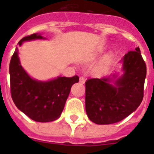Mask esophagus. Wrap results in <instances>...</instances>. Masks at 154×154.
<instances>
[{
  "label": "esophagus",
  "instance_id": "esophagus-1",
  "mask_svg": "<svg viewBox=\"0 0 154 154\" xmlns=\"http://www.w3.org/2000/svg\"><path fill=\"white\" fill-rule=\"evenodd\" d=\"M79 82L80 83H82V84H85V78L84 77H80Z\"/></svg>",
  "mask_w": 154,
  "mask_h": 154
}]
</instances>
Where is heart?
I'll return each mask as SVG.
<instances>
[{
	"instance_id": "heart-1",
	"label": "heart",
	"mask_w": 154,
	"mask_h": 154,
	"mask_svg": "<svg viewBox=\"0 0 154 154\" xmlns=\"http://www.w3.org/2000/svg\"><path fill=\"white\" fill-rule=\"evenodd\" d=\"M112 60H113V55L112 54H108L107 56H105L104 59L101 60V62L97 67L96 70H95L96 72L101 73V72H103L104 71H105L109 67L110 65L112 64Z\"/></svg>"
}]
</instances>
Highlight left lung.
<instances>
[{
  "mask_svg": "<svg viewBox=\"0 0 154 154\" xmlns=\"http://www.w3.org/2000/svg\"><path fill=\"white\" fill-rule=\"evenodd\" d=\"M123 57L121 76L113 73L85 82V110L91 122L109 125L122 121L137 109L142 101L146 65L140 49Z\"/></svg>",
  "mask_w": 154,
  "mask_h": 154,
  "instance_id": "left-lung-1",
  "label": "left lung"
}]
</instances>
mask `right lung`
<instances>
[{"instance_id": "right-lung-1", "label": "right lung", "mask_w": 154, "mask_h": 154, "mask_svg": "<svg viewBox=\"0 0 154 154\" xmlns=\"http://www.w3.org/2000/svg\"><path fill=\"white\" fill-rule=\"evenodd\" d=\"M45 40L40 33L25 37L18 42ZM11 96L19 110L35 122H53L60 117L71 87L79 77H57L46 82L32 78L21 66L17 48L9 64Z\"/></svg>"}]
</instances>
